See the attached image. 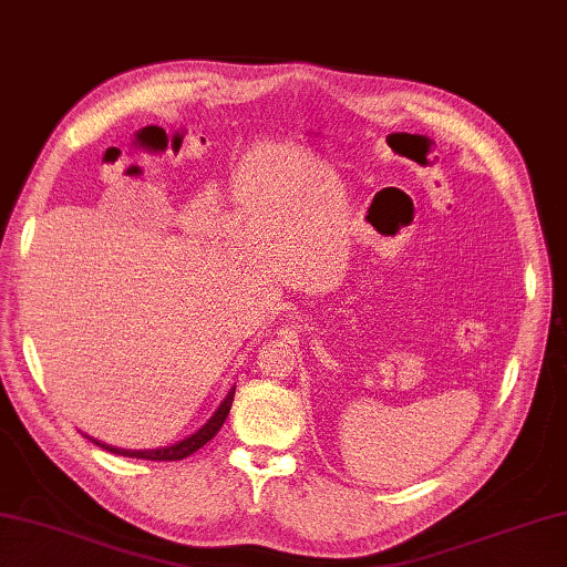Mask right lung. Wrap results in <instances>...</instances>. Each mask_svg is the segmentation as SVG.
I'll use <instances>...</instances> for the list:
<instances>
[{
  "label": "right lung",
  "mask_w": 567,
  "mask_h": 567,
  "mask_svg": "<svg viewBox=\"0 0 567 567\" xmlns=\"http://www.w3.org/2000/svg\"><path fill=\"white\" fill-rule=\"evenodd\" d=\"M231 402H234V388L231 392L224 398V402L217 408V412L209 416L205 426H199V430L195 434H189L187 440L177 442L173 446H159V450H117V446H111V444H103L99 440H93V436H89V440L93 444H99L101 450L105 452H113V454H121V456H133V458H151V462H179V458H185L189 454H195L199 446H205L212 436H215L219 430L224 420H227V414L231 410Z\"/></svg>",
  "instance_id": "right-lung-1"
}]
</instances>
